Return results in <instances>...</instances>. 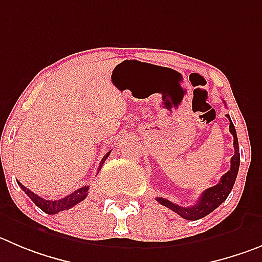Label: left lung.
<instances>
[{"label":"left lung","mask_w":262,"mask_h":262,"mask_svg":"<svg viewBox=\"0 0 262 262\" xmlns=\"http://www.w3.org/2000/svg\"><path fill=\"white\" fill-rule=\"evenodd\" d=\"M229 121H230V133L234 137V156L231 158V165L230 170L225 173L221 177L220 182L214 185L213 187L204 190L202 196L198 199L196 204L192 207H180V205L174 204V203L169 202V200L164 199V198H156L161 205H164L167 208L172 209L177 214H180L182 219L189 220V221H195V220H200L203 217L208 216L211 212L221 205L222 203L226 200V198L230 194L231 189H233L234 183H235L236 176H238L239 170V163H241V155H239V145H238V137H236L235 126H234L233 121H231L230 116L226 115Z\"/></svg>","instance_id":"obj_1"}]
</instances>
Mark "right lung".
<instances>
[{"instance_id":"right-lung-1","label":"right lung","mask_w":262,"mask_h":262,"mask_svg":"<svg viewBox=\"0 0 262 262\" xmlns=\"http://www.w3.org/2000/svg\"><path fill=\"white\" fill-rule=\"evenodd\" d=\"M108 155H110V152H107L106 156L102 159L101 165H99V169H101L102 164H103L104 161H106V159L108 158ZM18 185L21 187V190H23V191L26 192L29 198H31L32 202L35 203V204L37 205L41 211H43L45 213H48V214H55V213H59V212H62V211H66V209L72 208V207H75L76 204H79L80 202H82V200L88 196V190H89V186H84V187H80V189L76 190V191H73L72 194H70L68 196L63 198V199L46 200V199H43V198L36 195L35 192H32L31 190L27 189L26 186H23V185H21L19 181H18Z\"/></svg>"}]
</instances>
